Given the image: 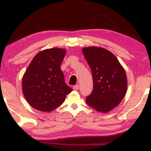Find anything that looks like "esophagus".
<instances>
[{
  "label": "esophagus",
  "instance_id": "obj_1",
  "mask_svg": "<svg viewBox=\"0 0 151 151\" xmlns=\"http://www.w3.org/2000/svg\"><path fill=\"white\" fill-rule=\"evenodd\" d=\"M78 88H79V86H78V85H76L73 86V89H74V90H75V91L78 90Z\"/></svg>",
  "mask_w": 151,
  "mask_h": 151
}]
</instances>
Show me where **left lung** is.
Listing matches in <instances>:
<instances>
[{
  "mask_svg": "<svg viewBox=\"0 0 151 151\" xmlns=\"http://www.w3.org/2000/svg\"><path fill=\"white\" fill-rule=\"evenodd\" d=\"M93 73V90L86 104L96 111L108 113L118 106L127 91L125 70L109 50L98 47L83 48Z\"/></svg>",
  "mask_w": 151,
  "mask_h": 151,
  "instance_id": "1",
  "label": "left lung"
}]
</instances>
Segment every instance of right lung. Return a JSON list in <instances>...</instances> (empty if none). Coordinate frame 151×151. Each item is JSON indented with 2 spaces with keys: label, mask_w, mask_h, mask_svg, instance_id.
I'll use <instances>...</instances> for the list:
<instances>
[{
  "label": "right lung",
  "mask_w": 151,
  "mask_h": 151,
  "mask_svg": "<svg viewBox=\"0 0 151 151\" xmlns=\"http://www.w3.org/2000/svg\"><path fill=\"white\" fill-rule=\"evenodd\" d=\"M64 48L40 51L33 58L22 81V93L32 108L51 112L61 105L73 89L66 85L60 65L66 54Z\"/></svg>",
  "instance_id": "obj_1"
}]
</instances>
